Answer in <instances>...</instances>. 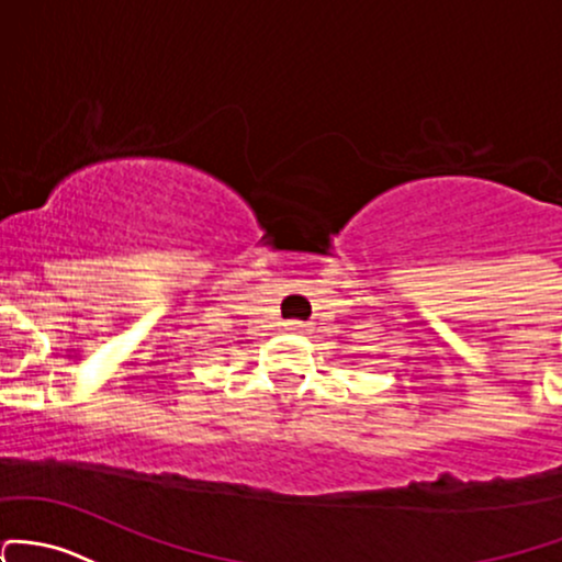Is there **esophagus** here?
<instances>
[{"label": "esophagus", "mask_w": 562, "mask_h": 562, "mask_svg": "<svg viewBox=\"0 0 562 562\" xmlns=\"http://www.w3.org/2000/svg\"><path fill=\"white\" fill-rule=\"evenodd\" d=\"M285 330H291V334H306V330H310V323L288 321V323H285Z\"/></svg>", "instance_id": "1"}]
</instances>
